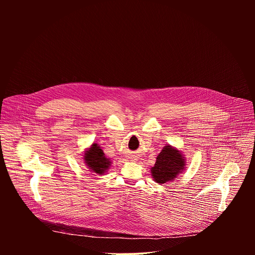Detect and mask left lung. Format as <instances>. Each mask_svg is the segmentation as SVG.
Masks as SVG:
<instances>
[{"label": "left lung", "instance_id": "left-lung-1", "mask_svg": "<svg viewBox=\"0 0 255 255\" xmlns=\"http://www.w3.org/2000/svg\"><path fill=\"white\" fill-rule=\"evenodd\" d=\"M185 166V160L176 149L164 146L156 157V162L151 168V174L158 184H164L173 179Z\"/></svg>", "mask_w": 255, "mask_h": 255}]
</instances>
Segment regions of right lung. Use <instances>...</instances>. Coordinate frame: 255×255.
Listing matches in <instances>:
<instances>
[{
	"label": "right lung",
	"instance_id": "obj_1",
	"mask_svg": "<svg viewBox=\"0 0 255 255\" xmlns=\"http://www.w3.org/2000/svg\"><path fill=\"white\" fill-rule=\"evenodd\" d=\"M85 160L88 166L96 173H104L110 165V161L105 157L103 150L98 146V144H93L89 151L85 155Z\"/></svg>",
	"mask_w": 255,
	"mask_h": 255
}]
</instances>
